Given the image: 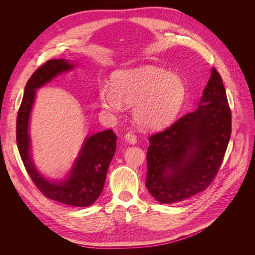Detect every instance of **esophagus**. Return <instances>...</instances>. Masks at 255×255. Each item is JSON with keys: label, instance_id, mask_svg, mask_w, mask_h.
<instances>
[{"label": "esophagus", "instance_id": "1", "mask_svg": "<svg viewBox=\"0 0 255 255\" xmlns=\"http://www.w3.org/2000/svg\"><path fill=\"white\" fill-rule=\"evenodd\" d=\"M125 138H126V140L128 141V142H129V143H136V141H137V137H136V135L134 134V133H132V132H128V133H127L126 135H125Z\"/></svg>", "mask_w": 255, "mask_h": 255}]
</instances>
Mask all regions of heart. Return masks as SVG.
<instances>
[{
	"label": "heart",
	"instance_id": "b5f03b06",
	"mask_svg": "<svg viewBox=\"0 0 255 255\" xmlns=\"http://www.w3.org/2000/svg\"><path fill=\"white\" fill-rule=\"evenodd\" d=\"M186 88L180 76L153 66L115 72L111 86L99 92L100 103L116 113L123 103L133 105V117L142 128H156L170 122L184 102Z\"/></svg>",
	"mask_w": 255,
	"mask_h": 255
}]
</instances>
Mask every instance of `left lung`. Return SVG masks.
Listing matches in <instances>:
<instances>
[{
  "mask_svg": "<svg viewBox=\"0 0 255 255\" xmlns=\"http://www.w3.org/2000/svg\"><path fill=\"white\" fill-rule=\"evenodd\" d=\"M232 117L215 68L198 109L150 136L145 186L158 202H181L206 189L228 148Z\"/></svg>",
  "mask_w": 255,
  "mask_h": 255,
  "instance_id": "left-lung-1",
  "label": "left lung"
}]
</instances>
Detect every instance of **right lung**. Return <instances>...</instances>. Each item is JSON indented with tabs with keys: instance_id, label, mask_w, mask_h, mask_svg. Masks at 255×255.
I'll use <instances>...</instances> for the list:
<instances>
[{
	"instance_id": "obj_1",
	"label": "right lung",
	"mask_w": 255,
	"mask_h": 255,
	"mask_svg": "<svg viewBox=\"0 0 255 255\" xmlns=\"http://www.w3.org/2000/svg\"><path fill=\"white\" fill-rule=\"evenodd\" d=\"M73 65L65 59H51L40 66L26 83L17 116V145L26 171L41 194L49 199L71 206H89L95 203L104 187L107 169L116 152L117 136L113 129L91 135L85 139L79 157L66 180L51 182L35 168L30 156L28 135L29 114L36 89L43 86L59 73L71 70Z\"/></svg>"
}]
</instances>
